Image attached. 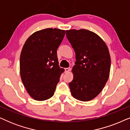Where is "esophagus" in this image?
I'll return each mask as SVG.
<instances>
[{"mask_svg":"<svg viewBox=\"0 0 130 130\" xmlns=\"http://www.w3.org/2000/svg\"><path fill=\"white\" fill-rule=\"evenodd\" d=\"M70 67H67V68H66L65 69V72L66 73H67L69 72H70Z\"/></svg>","mask_w":130,"mask_h":130,"instance_id":"1","label":"esophagus"}]
</instances>
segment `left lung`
Wrapping results in <instances>:
<instances>
[{
	"label": "left lung",
	"instance_id": "8db88e82",
	"mask_svg": "<svg viewBox=\"0 0 130 130\" xmlns=\"http://www.w3.org/2000/svg\"><path fill=\"white\" fill-rule=\"evenodd\" d=\"M66 36L76 54L69 83L73 96L81 101L95 98L104 88L109 76L111 57L105 42L87 29H70Z\"/></svg>",
	"mask_w": 130,
	"mask_h": 130
}]
</instances>
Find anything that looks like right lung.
I'll return each mask as SVG.
<instances>
[{
    "instance_id": "obj_1",
    "label": "right lung",
    "mask_w": 130,
    "mask_h": 130,
    "mask_svg": "<svg viewBox=\"0 0 130 130\" xmlns=\"http://www.w3.org/2000/svg\"><path fill=\"white\" fill-rule=\"evenodd\" d=\"M64 30L47 28L32 34L23 46L20 56V74L28 94L37 101L54 95L61 74L57 50Z\"/></svg>"
}]
</instances>
